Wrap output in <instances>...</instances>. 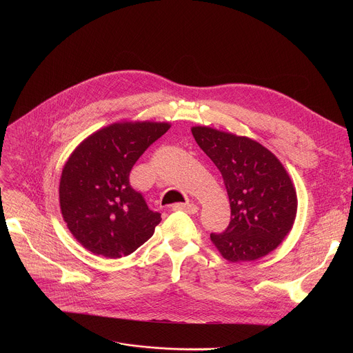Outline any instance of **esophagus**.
I'll use <instances>...</instances> for the list:
<instances>
[{
  "label": "esophagus",
  "instance_id": "obj_1",
  "mask_svg": "<svg viewBox=\"0 0 353 353\" xmlns=\"http://www.w3.org/2000/svg\"><path fill=\"white\" fill-rule=\"evenodd\" d=\"M173 210L174 211H183V212H187L190 215L198 212V207L195 204H174Z\"/></svg>",
  "mask_w": 353,
  "mask_h": 353
}]
</instances>
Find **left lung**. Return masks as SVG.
<instances>
[{
  "label": "left lung",
  "mask_w": 353,
  "mask_h": 353,
  "mask_svg": "<svg viewBox=\"0 0 353 353\" xmlns=\"http://www.w3.org/2000/svg\"><path fill=\"white\" fill-rule=\"evenodd\" d=\"M199 148L219 169L230 203V223L211 234L230 263L259 260L274 251L293 228L297 195L281 161L248 137L207 125L191 127Z\"/></svg>",
  "instance_id": "left-lung-1"
}]
</instances>
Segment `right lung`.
Listing matches in <instances>:
<instances>
[{
  "label": "right lung",
  "instance_id": "add662e5",
  "mask_svg": "<svg viewBox=\"0 0 353 353\" xmlns=\"http://www.w3.org/2000/svg\"><path fill=\"white\" fill-rule=\"evenodd\" d=\"M170 123L117 121L86 137L60 179V210L71 234L106 259L131 254L154 234L161 214L130 185V172Z\"/></svg>",
  "mask_w": 353,
  "mask_h": 353
}]
</instances>
